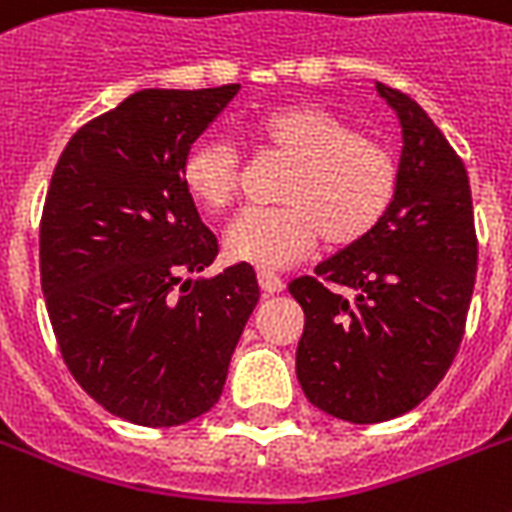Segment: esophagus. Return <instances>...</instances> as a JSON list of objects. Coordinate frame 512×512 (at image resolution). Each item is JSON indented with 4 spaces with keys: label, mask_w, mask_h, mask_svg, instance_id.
<instances>
[{
    "label": "esophagus",
    "mask_w": 512,
    "mask_h": 512,
    "mask_svg": "<svg viewBox=\"0 0 512 512\" xmlns=\"http://www.w3.org/2000/svg\"><path fill=\"white\" fill-rule=\"evenodd\" d=\"M257 281H260V287H263V292H268V295H276V292H281L284 289V279H281L279 273L273 271H257Z\"/></svg>",
    "instance_id": "obj_1"
}]
</instances>
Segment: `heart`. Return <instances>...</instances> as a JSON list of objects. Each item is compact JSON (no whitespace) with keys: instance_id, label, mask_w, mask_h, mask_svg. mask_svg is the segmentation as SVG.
Listing matches in <instances>:
<instances>
[{"instance_id":"heart-1","label":"heart","mask_w":512,"mask_h":512,"mask_svg":"<svg viewBox=\"0 0 512 512\" xmlns=\"http://www.w3.org/2000/svg\"><path fill=\"white\" fill-rule=\"evenodd\" d=\"M247 135L260 154L284 159L289 170L279 183V207L247 209L225 233V252L239 263L287 268L321 239L335 249L358 244L396 201V156L327 108H271ZM239 180L241 156L225 140H199L185 154V191L207 212L231 207Z\"/></svg>"}]
</instances>
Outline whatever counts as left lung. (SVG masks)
I'll list each match as a JSON object with an SVG mask.
<instances>
[{
	"instance_id": "obj_1",
	"label": "left lung",
	"mask_w": 512,
	"mask_h": 512,
	"mask_svg": "<svg viewBox=\"0 0 512 512\" xmlns=\"http://www.w3.org/2000/svg\"><path fill=\"white\" fill-rule=\"evenodd\" d=\"M398 114V193L377 228L289 284L305 313L297 380L321 412L372 425L412 412L460 350L478 239L465 164L433 119L377 82Z\"/></svg>"
}]
</instances>
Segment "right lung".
I'll list each match as a JSON object with an SVG mask.
<instances>
[{
  "label": "right lung",
  "instance_id": "obj_1",
  "mask_svg": "<svg viewBox=\"0 0 512 512\" xmlns=\"http://www.w3.org/2000/svg\"><path fill=\"white\" fill-rule=\"evenodd\" d=\"M239 84L140 90L74 132L39 225V271L68 372L103 409L172 428L209 412L260 300L249 263H215L183 159Z\"/></svg>",
  "mask_w": 512,
  "mask_h": 512
}]
</instances>
